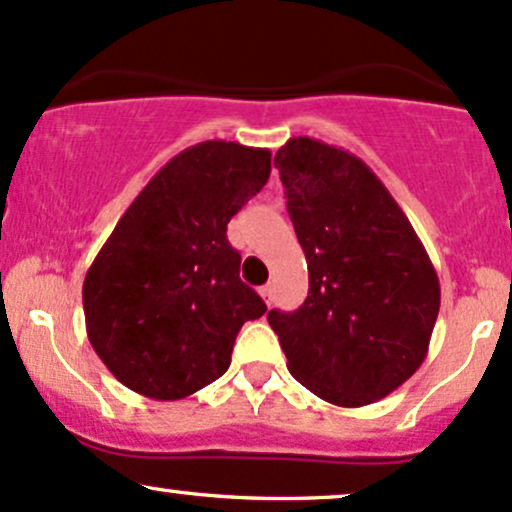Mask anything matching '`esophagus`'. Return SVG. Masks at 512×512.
<instances>
[{"label":"esophagus","instance_id":"esophagus-1","mask_svg":"<svg viewBox=\"0 0 512 512\" xmlns=\"http://www.w3.org/2000/svg\"><path fill=\"white\" fill-rule=\"evenodd\" d=\"M260 296L265 299V303H272V296H274V286L272 284H265L260 289Z\"/></svg>","mask_w":512,"mask_h":512}]
</instances>
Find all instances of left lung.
Returning a JSON list of instances; mask_svg holds the SVG:
<instances>
[{
  "mask_svg": "<svg viewBox=\"0 0 512 512\" xmlns=\"http://www.w3.org/2000/svg\"><path fill=\"white\" fill-rule=\"evenodd\" d=\"M308 265L294 313L269 311L286 367L308 391L359 408L396 391L428 355L440 279L401 206L357 155L289 138L274 155Z\"/></svg>",
  "mask_w": 512,
  "mask_h": 512,
  "instance_id": "obj_1",
  "label": "left lung"
}]
</instances>
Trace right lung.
<instances>
[{
    "label": "right lung",
    "instance_id": "1",
    "mask_svg": "<svg viewBox=\"0 0 512 512\" xmlns=\"http://www.w3.org/2000/svg\"><path fill=\"white\" fill-rule=\"evenodd\" d=\"M269 172L267 148L204 140L174 155L116 223L82 303L87 338L123 386L179 401L226 374L243 323L267 311L240 282L226 230Z\"/></svg>",
    "mask_w": 512,
    "mask_h": 512
}]
</instances>
